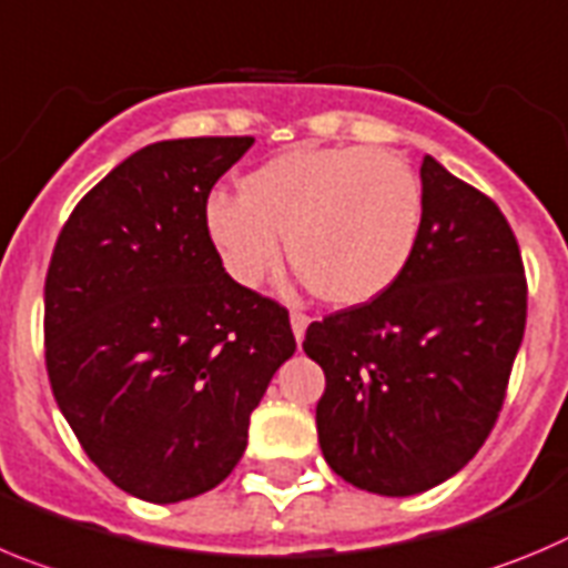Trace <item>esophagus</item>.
Returning <instances> with one entry per match:
<instances>
[{
    "label": "esophagus",
    "instance_id": "obj_1",
    "mask_svg": "<svg viewBox=\"0 0 568 568\" xmlns=\"http://www.w3.org/2000/svg\"><path fill=\"white\" fill-rule=\"evenodd\" d=\"M290 326H293V335H295V341H304V335H306V326H310V318H306L304 312H293V315H290Z\"/></svg>",
    "mask_w": 568,
    "mask_h": 568
}]
</instances>
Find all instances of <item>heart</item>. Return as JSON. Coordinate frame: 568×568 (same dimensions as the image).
Instances as JSON below:
<instances>
[{
  "label": "heart",
  "mask_w": 568,
  "mask_h": 568,
  "mask_svg": "<svg viewBox=\"0 0 568 568\" xmlns=\"http://www.w3.org/2000/svg\"><path fill=\"white\" fill-rule=\"evenodd\" d=\"M425 196L405 160L368 145H295L211 196L207 242L239 287H258L287 256L332 306H363L403 278L419 244Z\"/></svg>",
  "instance_id": "1"
}]
</instances>
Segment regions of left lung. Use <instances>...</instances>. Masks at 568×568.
<instances>
[{
    "label": "left lung",
    "mask_w": 568,
    "mask_h": 568,
    "mask_svg": "<svg viewBox=\"0 0 568 568\" xmlns=\"http://www.w3.org/2000/svg\"><path fill=\"white\" fill-rule=\"evenodd\" d=\"M419 176L425 220L403 278L304 341L326 374V465L392 498L442 485L485 445L527 324L521 250L496 202L430 154Z\"/></svg>",
    "instance_id": "1"
}]
</instances>
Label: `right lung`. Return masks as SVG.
I'll return each mask as SVG.
<instances>
[{"instance_id": "obj_1", "label": "right lung", "mask_w": 568, "mask_h": 568, "mask_svg": "<svg viewBox=\"0 0 568 568\" xmlns=\"http://www.w3.org/2000/svg\"><path fill=\"white\" fill-rule=\"evenodd\" d=\"M253 138L145 145L75 205L44 281L55 403L98 470L152 504L222 485L295 352L290 315L207 242L211 189Z\"/></svg>"}]
</instances>
